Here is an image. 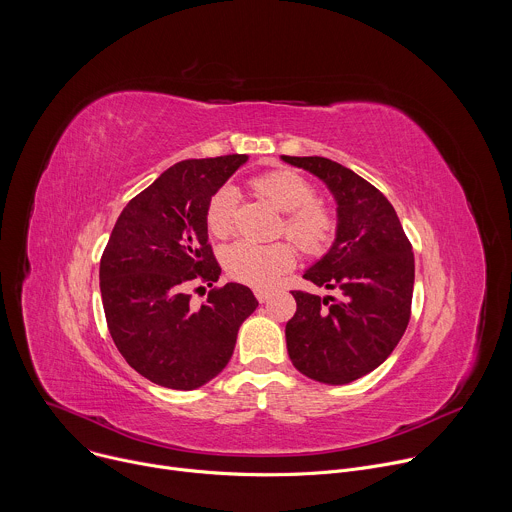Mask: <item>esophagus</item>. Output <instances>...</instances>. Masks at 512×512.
<instances>
[{
    "instance_id": "1",
    "label": "esophagus",
    "mask_w": 512,
    "mask_h": 512,
    "mask_svg": "<svg viewBox=\"0 0 512 512\" xmlns=\"http://www.w3.org/2000/svg\"><path fill=\"white\" fill-rule=\"evenodd\" d=\"M255 298L263 304V302H267V300L271 298V291H269V289H261V287H257V289H255Z\"/></svg>"
}]
</instances>
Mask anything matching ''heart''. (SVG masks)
Segmentation results:
<instances>
[{
    "instance_id": "b5f03b06",
    "label": "heart",
    "mask_w": 512,
    "mask_h": 512,
    "mask_svg": "<svg viewBox=\"0 0 512 512\" xmlns=\"http://www.w3.org/2000/svg\"><path fill=\"white\" fill-rule=\"evenodd\" d=\"M251 186L263 194L283 216L281 233H285L304 253H324L336 233V216L320 200H316L314 184L294 170H271L251 180ZM237 208V192L231 186L218 188L206 204V229L212 237L225 239L233 231ZM296 263V253L287 241L257 245L237 241L223 251V265L231 279L267 287Z\"/></svg>"
}]
</instances>
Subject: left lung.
<instances>
[{
    "instance_id": "8db88e82",
    "label": "left lung",
    "mask_w": 512,
    "mask_h": 512,
    "mask_svg": "<svg viewBox=\"0 0 512 512\" xmlns=\"http://www.w3.org/2000/svg\"><path fill=\"white\" fill-rule=\"evenodd\" d=\"M281 160L318 176L338 214L330 251L304 273L336 298L291 291L298 310L285 326L287 352L302 375L346 385L375 371L405 334L415 281L411 243L371 182L320 156Z\"/></svg>"
}]
</instances>
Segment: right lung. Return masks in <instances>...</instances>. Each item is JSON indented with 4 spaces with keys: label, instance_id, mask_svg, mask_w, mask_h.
Segmentation results:
<instances>
[{
    "label": "right lung",
    "instance_id": "obj_1",
    "mask_svg": "<svg viewBox=\"0 0 512 512\" xmlns=\"http://www.w3.org/2000/svg\"><path fill=\"white\" fill-rule=\"evenodd\" d=\"M245 154L184 160L127 202L101 257L107 326L131 369L148 381L192 391L221 373L241 324L259 302L241 283L212 287L200 308L186 285H212L221 265L208 245L206 204Z\"/></svg>",
    "mask_w": 512,
    "mask_h": 512
}]
</instances>
